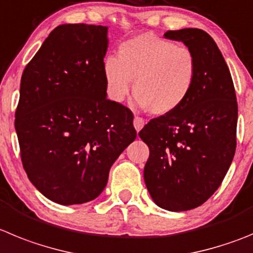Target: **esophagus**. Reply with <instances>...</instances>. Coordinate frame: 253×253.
I'll use <instances>...</instances> for the list:
<instances>
[{
	"instance_id": "34e87169",
	"label": "esophagus",
	"mask_w": 253,
	"mask_h": 253,
	"mask_svg": "<svg viewBox=\"0 0 253 253\" xmlns=\"http://www.w3.org/2000/svg\"><path fill=\"white\" fill-rule=\"evenodd\" d=\"M133 124H134V128H135V130L139 131V130H142L143 126H144L145 120L143 119V118H140V117H135V118H134Z\"/></svg>"
}]
</instances>
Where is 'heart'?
Here are the masks:
<instances>
[{
    "label": "heart",
    "mask_w": 253,
    "mask_h": 253,
    "mask_svg": "<svg viewBox=\"0 0 253 253\" xmlns=\"http://www.w3.org/2000/svg\"><path fill=\"white\" fill-rule=\"evenodd\" d=\"M193 51L150 32L131 37L105 57L104 79L109 98L122 103L130 90L150 114L168 115L185 103L197 81Z\"/></svg>",
    "instance_id": "1"
}]
</instances>
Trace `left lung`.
I'll use <instances>...</instances> for the list:
<instances>
[{"label":"left lung","instance_id":"obj_1","mask_svg":"<svg viewBox=\"0 0 253 253\" xmlns=\"http://www.w3.org/2000/svg\"><path fill=\"white\" fill-rule=\"evenodd\" d=\"M197 57L192 94L180 108L152 119L139 136L149 147L144 182L157 206L188 211L218 189L236 152L238 108L231 73L218 46L203 30L168 31Z\"/></svg>","mask_w":253,"mask_h":253}]
</instances>
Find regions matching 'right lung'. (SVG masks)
<instances>
[{"label": "right lung", "instance_id": "add662e5", "mask_svg": "<svg viewBox=\"0 0 253 253\" xmlns=\"http://www.w3.org/2000/svg\"><path fill=\"white\" fill-rule=\"evenodd\" d=\"M108 42L105 26L60 25L21 78L15 114L21 161L32 184L59 205L96 198L136 138L133 113L106 98Z\"/></svg>", "mask_w": 253, "mask_h": 253}]
</instances>
